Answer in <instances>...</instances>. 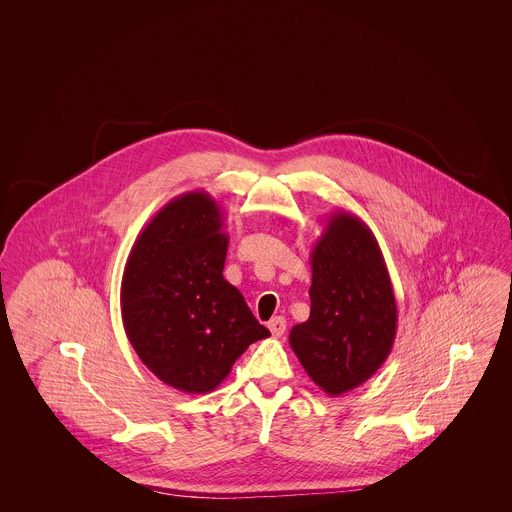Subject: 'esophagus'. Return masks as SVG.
<instances>
[{"instance_id": "1", "label": "esophagus", "mask_w": 512, "mask_h": 512, "mask_svg": "<svg viewBox=\"0 0 512 512\" xmlns=\"http://www.w3.org/2000/svg\"><path fill=\"white\" fill-rule=\"evenodd\" d=\"M268 330L272 332L274 338H280L286 332V320L284 317H274L268 320Z\"/></svg>"}]
</instances>
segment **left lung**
Wrapping results in <instances>:
<instances>
[{"instance_id":"1","label":"left lung","mask_w":512,"mask_h":512,"mask_svg":"<svg viewBox=\"0 0 512 512\" xmlns=\"http://www.w3.org/2000/svg\"><path fill=\"white\" fill-rule=\"evenodd\" d=\"M311 315L290 345L309 378L330 397L365 384L386 363L397 305L382 249L363 220L336 211L311 251Z\"/></svg>"}]
</instances>
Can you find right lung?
Segmentation results:
<instances>
[{"label": "right lung", "mask_w": 512, "mask_h": 512, "mask_svg": "<svg viewBox=\"0 0 512 512\" xmlns=\"http://www.w3.org/2000/svg\"><path fill=\"white\" fill-rule=\"evenodd\" d=\"M222 228L211 195H178L147 222L122 274L128 341L163 384L184 393L217 390L245 349L270 336L222 276Z\"/></svg>", "instance_id": "add662e5"}]
</instances>
